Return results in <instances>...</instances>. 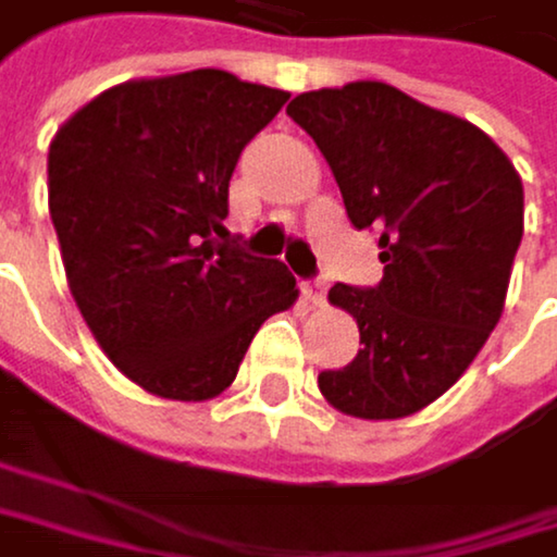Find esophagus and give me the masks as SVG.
I'll list each match as a JSON object with an SVG mask.
<instances>
[{"label": "esophagus", "instance_id": "esophagus-1", "mask_svg": "<svg viewBox=\"0 0 557 557\" xmlns=\"http://www.w3.org/2000/svg\"><path fill=\"white\" fill-rule=\"evenodd\" d=\"M300 294H304V300H307V304H324L327 287L320 284V281H307V284H300Z\"/></svg>", "mask_w": 557, "mask_h": 557}]
</instances>
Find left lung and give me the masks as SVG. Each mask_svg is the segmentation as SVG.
<instances>
[{
	"mask_svg": "<svg viewBox=\"0 0 557 557\" xmlns=\"http://www.w3.org/2000/svg\"><path fill=\"white\" fill-rule=\"evenodd\" d=\"M287 116L324 153L350 223L381 230V284L327 294L357 320L363 347L317 387L360 421L418 414L502 320L524 233L521 176L474 123L387 83L300 92Z\"/></svg>",
	"mask_w": 557,
	"mask_h": 557,
	"instance_id": "1",
	"label": "left lung"
}]
</instances>
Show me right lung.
Listing matches in <instances>:
<instances>
[{"label":"right lung","mask_w":557,"mask_h":557,"mask_svg":"<svg viewBox=\"0 0 557 557\" xmlns=\"http://www.w3.org/2000/svg\"><path fill=\"white\" fill-rule=\"evenodd\" d=\"M287 99L223 70L129 79L49 143L70 294L102 354L149 394H223L263 320L300 294L281 260L244 253L223 226L244 146Z\"/></svg>","instance_id":"1"}]
</instances>
